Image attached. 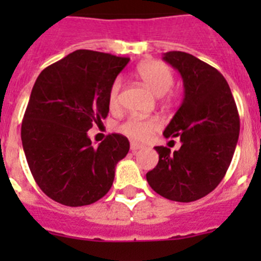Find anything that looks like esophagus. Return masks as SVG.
<instances>
[{
    "mask_svg": "<svg viewBox=\"0 0 261 261\" xmlns=\"http://www.w3.org/2000/svg\"><path fill=\"white\" fill-rule=\"evenodd\" d=\"M142 149V145L141 144H137V142H130V150L132 151H137Z\"/></svg>",
    "mask_w": 261,
    "mask_h": 261,
    "instance_id": "obj_1",
    "label": "esophagus"
}]
</instances>
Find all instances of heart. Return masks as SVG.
I'll list each match as a JSON object with an SVG mask.
<instances>
[{
  "label": "heart",
  "mask_w": 261,
  "mask_h": 261,
  "mask_svg": "<svg viewBox=\"0 0 261 261\" xmlns=\"http://www.w3.org/2000/svg\"><path fill=\"white\" fill-rule=\"evenodd\" d=\"M136 74L142 84L150 90L151 93L161 96L165 95L174 85V74L171 69L161 61L141 62L136 69ZM121 81L117 78L111 84L108 90L107 103L111 111L119 110ZM159 128V120L156 117H137L130 116L119 125V132L128 136L129 138L144 141Z\"/></svg>",
  "instance_id": "1"
}]
</instances>
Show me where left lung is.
<instances>
[{
    "label": "left lung",
    "instance_id": "left-lung-1",
    "mask_svg": "<svg viewBox=\"0 0 261 261\" xmlns=\"http://www.w3.org/2000/svg\"><path fill=\"white\" fill-rule=\"evenodd\" d=\"M163 60L183 78L184 99L165 129L180 137L179 150L155 146L158 165L146 174L158 195L179 202L201 199L225 176L239 137L238 108L220 71L190 53L171 50Z\"/></svg>",
    "mask_w": 261,
    "mask_h": 261
}]
</instances>
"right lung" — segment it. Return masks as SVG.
<instances>
[{"mask_svg": "<svg viewBox=\"0 0 261 261\" xmlns=\"http://www.w3.org/2000/svg\"><path fill=\"white\" fill-rule=\"evenodd\" d=\"M128 62L129 57L78 49L39 74L20 137L32 176L55 201L90 205L112 187L128 138L111 133L95 147L87 130L107 117L108 90Z\"/></svg>", "mask_w": 261, "mask_h": 261, "instance_id": "right-lung-1", "label": "right lung"}]
</instances>
